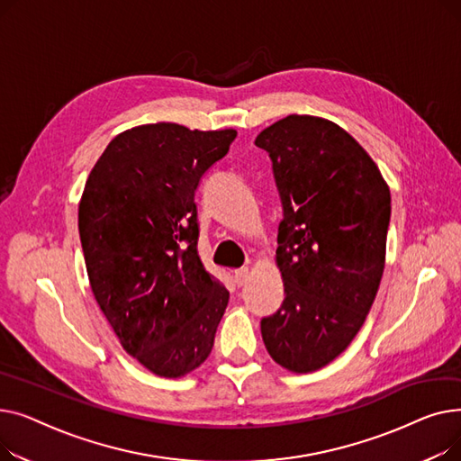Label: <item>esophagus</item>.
Here are the masks:
<instances>
[{
	"label": "esophagus",
	"mask_w": 461,
	"mask_h": 461,
	"mask_svg": "<svg viewBox=\"0 0 461 461\" xmlns=\"http://www.w3.org/2000/svg\"><path fill=\"white\" fill-rule=\"evenodd\" d=\"M233 278H235V284L237 285H245L247 280L250 278V269L249 267H240L233 273Z\"/></svg>",
	"instance_id": "1"
}]
</instances>
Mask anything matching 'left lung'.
I'll use <instances>...</instances> for the list:
<instances>
[{"label": "left lung", "mask_w": 461, "mask_h": 461, "mask_svg": "<svg viewBox=\"0 0 461 461\" xmlns=\"http://www.w3.org/2000/svg\"><path fill=\"white\" fill-rule=\"evenodd\" d=\"M269 153L284 218L276 265L285 299L261 320L289 372L332 362L365 323L384 269L391 190L360 143L323 117L287 115L254 141Z\"/></svg>", "instance_id": "1"}]
</instances>
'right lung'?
Returning <instances> with one entry per match:
<instances>
[{
	"instance_id": "obj_1",
	"label": "right lung",
	"mask_w": 461,
	"mask_h": 461,
	"mask_svg": "<svg viewBox=\"0 0 461 461\" xmlns=\"http://www.w3.org/2000/svg\"><path fill=\"white\" fill-rule=\"evenodd\" d=\"M235 136L134 127L108 143L86 181L78 230L91 292L123 349L160 377L203 365L230 301L198 256L194 194Z\"/></svg>"
}]
</instances>
